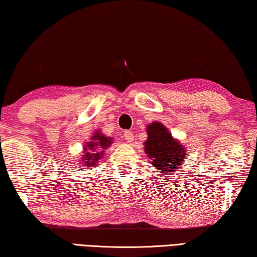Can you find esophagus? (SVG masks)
Returning <instances> with one entry per match:
<instances>
[{"label":"esophagus","mask_w":257,"mask_h":257,"mask_svg":"<svg viewBox=\"0 0 257 257\" xmlns=\"http://www.w3.org/2000/svg\"><path fill=\"white\" fill-rule=\"evenodd\" d=\"M133 133L132 132H130V131H125L124 132V139L127 142H132L133 141Z\"/></svg>","instance_id":"1"}]
</instances>
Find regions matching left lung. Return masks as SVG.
Here are the masks:
<instances>
[{"instance_id": "8db88e82", "label": "left lung", "mask_w": 257, "mask_h": 257, "mask_svg": "<svg viewBox=\"0 0 257 257\" xmlns=\"http://www.w3.org/2000/svg\"><path fill=\"white\" fill-rule=\"evenodd\" d=\"M147 133L148 140L145 142V151L150 163L162 173L173 174L186 157V150L161 123H151Z\"/></svg>"}]
</instances>
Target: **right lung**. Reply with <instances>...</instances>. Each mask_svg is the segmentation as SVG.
<instances>
[{
  "label": "right lung",
  "mask_w": 257,
  "mask_h": 257,
  "mask_svg": "<svg viewBox=\"0 0 257 257\" xmlns=\"http://www.w3.org/2000/svg\"><path fill=\"white\" fill-rule=\"evenodd\" d=\"M111 145V138H107L104 137L103 134H101L99 132H96L93 137H92V141L87 142L85 149H84L83 155V165L86 166H96L98 165V162L100 161V158L102 157V153L103 151H93V150H100L101 149H106L107 147Z\"/></svg>",
  "instance_id": "obj_1"
}]
</instances>
